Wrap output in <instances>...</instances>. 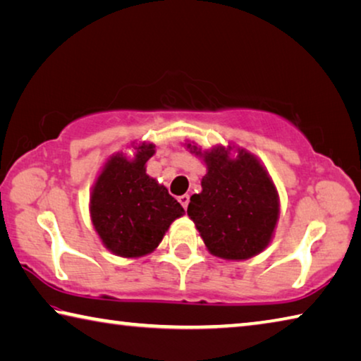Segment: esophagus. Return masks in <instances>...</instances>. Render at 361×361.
Segmentation results:
<instances>
[{
  "instance_id": "34e87169",
  "label": "esophagus",
  "mask_w": 361,
  "mask_h": 361,
  "mask_svg": "<svg viewBox=\"0 0 361 361\" xmlns=\"http://www.w3.org/2000/svg\"><path fill=\"white\" fill-rule=\"evenodd\" d=\"M178 202L183 205V209H188V204H189V195L188 194H183L178 197Z\"/></svg>"
}]
</instances>
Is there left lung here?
Wrapping results in <instances>:
<instances>
[{
  "mask_svg": "<svg viewBox=\"0 0 361 361\" xmlns=\"http://www.w3.org/2000/svg\"><path fill=\"white\" fill-rule=\"evenodd\" d=\"M186 148L207 166L202 191L191 195L188 205V216L207 250L226 261L250 259L264 252L280 216L279 192L267 169L235 145L202 151L192 142Z\"/></svg>",
  "mask_w": 361,
  "mask_h": 361,
  "instance_id": "obj_1",
  "label": "left lung"
}]
</instances>
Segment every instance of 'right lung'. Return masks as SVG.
<instances>
[{"label":"right lung","instance_id":"add662e5","mask_svg":"<svg viewBox=\"0 0 361 361\" xmlns=\"http://www.w3.org/2000/svg\"><path fill=\"white\" fill-rule=\"evenodd\" d=\"M132 156L114 152L103 164L90 192V221L109 252L140 258L154 252L183 207L167 188L146 173L154 156L149 142L132 143Z\"/></svg>","mask_w":361,"mask_h":361}]
</instances>
